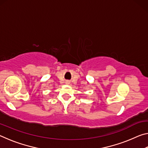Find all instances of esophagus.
<instances>
[{"label":"esophagus","instance_id":"obj_1","mask_svg":"<svg viewBox=\"0 0 148 148\" xmlns=\"http://www.w3.org/2000/svg\"><path fill=\"white\" fill-rule=\"evenodd\" d=\"M65 84H70V82L69 81H66V82H65Z\"/></svg>","mask_w":148,"mask_h":148}]
</instances>
